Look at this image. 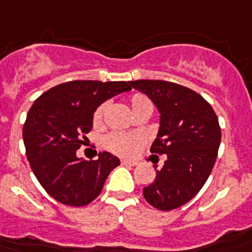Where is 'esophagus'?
Segmentation results:
<instances>
[{
  "label": "esophagus",
  "instance_id": "obj_1",
  "mask_svg": "<svg viewBox=\"0 0 252 252\" xmlns=\"http://www.w3.org/2000/svg\"><path fill=\"white\" fill-rule=\"evenodd\" d=\"M121 165H126V166H135L138 165L136 161H129V159H121Z\"/></svg>",
  "mask_w": 252,
  "mask_h": 252
}]
</instances>
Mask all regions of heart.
<instances>
[{
    "label": "heart",
    "mask_w": 252,
    "mask_h": 252,
    "mask_svg": "<svg viewBox=\"0 0 252 252\" xmlns=\"http://www.w3.org/2000/svg\"><path fill=\"white\" fill-rule=\"evenodd\" d=\"M129 105L133 114L140 113L142 110H151L153 112V103L150 98L146 96L144 94H133L129 98ZM109 103L103 102L94 113V124L99 126L102 124L103 116L108 110ZM143 138L140 135H132V133H123V132H112L103 138V146L105 149L113 153L116 156L120 157H132L135 156L140 147L143 146Z\"/></svg>",
    "instance_id": "obj_1"
}]
</instances>
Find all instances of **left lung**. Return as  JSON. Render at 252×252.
<instances>
[{
  "label": "left lung",
  "instance_id": "1",
  "mask_svg": "<svg viewBox=\"0 0 252 252\" xmlns=\"http://www.w3.org/2000/svg\"><path fill=\"white\" fill-rule=\"evenodd\" d=\"M129 84L149 96L161 114L150 151L165 154L166 161L143 188V196L153 207L169 212L192 199L212 173L221 143L217 114L203 96L180 84L165 80Z\"/></svg>",
  "mask_w": 252,
  "mask_h": 252
}]
</instances>
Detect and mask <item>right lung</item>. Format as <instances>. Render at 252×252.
Listing matches in <instances>:
<instances>
[{"instance_id":"1","label":"right lung","mask_w":252,"mask_h":252,"mask_svg":"<svg viewBox=\"0 0 252 252\" xmlns=\"http://www.w3.org/2000/svg\"><path fill=\"white\" fill-rule=\"evenodd\" d=\"M129 82L73 80L47 90L32 103L23 126L30 166L52 198L66 206H86L101 193L120 159L108 151L86 161L76 150L93 129L96 108L129 91Z\"/></svg>"}]
</instances>
